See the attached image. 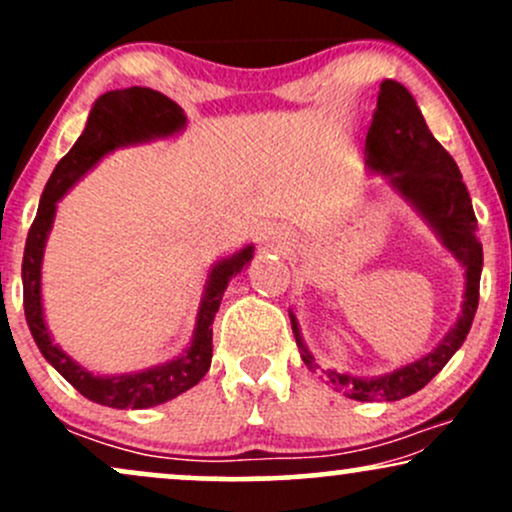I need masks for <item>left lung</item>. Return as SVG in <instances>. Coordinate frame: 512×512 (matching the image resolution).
<instances>
[{
  "mask_svg": "<svg viewBox=\"0 0 512 512\" xmlns=\"http://www.w3.org/2000/svg\"><path fill=\"white\" fill-rule=\"evenodd\" d=\"M366 151L368 166L390 178L402 197H407L416 211L431 223L445 248L462 262L467 272V286H464L460 320L431 354L380 378H354L337 370H320L310 351L305 349L293 315L291 327L303 363L313 373L317 370L327 385L339 387L358 402H397L431 383L467 339L479 305L484 252L477 238V216H474L472 199L462 182L460 168L433 137L414 96L399 81L385 79L380 84L378 108L366 134Z\"/></svg>",
  "mask_w": 512,
  "mask_h": 512,
  "instance_id": "obj_1",
  "label": "left lung"
}]
</instances>
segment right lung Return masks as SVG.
I'll return each mask as SVG.
<instances>
[{
    "label": "right lung",
    "mask_w": 512,
    "mask_h": 512,
    "mask_svg": "<svg viewBox=\"0 0 512 512\" xmlns=\"http://www.w3.org/2000/svg\"><path fill=\"white\" fill-rule=\"evenodd\" d=\"M182 127H185V113H182L180 105L163 93L154 91V88L132 86L122 88V91L103 93L88 115L84 134L76 139L69 154L52 170L43 197H40L38 214H35L26 238L21 267L23 310H26V322L31 327L35 344L67 383H72L86 399L103 404V407H156V404L168 402V399L195 387L207 375L211 366V332H214L211 325L219 313L223 291H226L231 276L238 274L252 257V245H248V248L211 269L207 291H204L202 305H199L195 339H192L190 349L175 361L149 368L144 373L101 378V375H93L76 366L72 358L52 344L43 320V303H40V262H43V248L52 228V219H55V204L88 168L96 166L115 146L168 137Z\"/></svg>",
    "instance_id": "obj_1"
}]
</instances>
